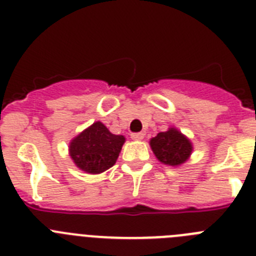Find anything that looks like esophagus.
Returning a JSON list of instances; mask_svg holds the SVG:
<instances>
[{"instance_id": "34e87169", "label": "esophagus", "mask_w": 256, "mask_h": 256, "mask_svg": "<svg viewBox=\"0 0 256 256\" xmlns=\"http://www.w3.org/2000/svg\"><path fill=\"white\" fill-rule=\"evenodd\" d=\"M144 133H132V134H130V138L133 140V141H142V140H144Z\"/></svg>"}]
</instances>
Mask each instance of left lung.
<instances>
[{"label":"left lung","mask_w":256,"mask_h":256,"mask_svg":"<svg viewBox=\"0 0 256 256\" xmlns=\"http://www.w3.org/2000/svg\"><path fill=\"white\" fill-rule=\"evenodd\" d=\"M150 146L156 159L169 166L184 164L194 150L190 138L174 126L168 128L165 132L158 133V136L150 140Z\"/></svg>","instance_id":"1"}]
</instances>
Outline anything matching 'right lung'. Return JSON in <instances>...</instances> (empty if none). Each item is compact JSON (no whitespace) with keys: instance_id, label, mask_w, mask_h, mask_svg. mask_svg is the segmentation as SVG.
I'll list each match as a JSON object with an SVG mask.
<instances>
[{"instance_id":"obj_1","label":"right lung","mask_w":256,"mask_h":256,"mask_svg":"<svg viewBox=\"0 0 256 256\" xmlns=\"http://www.w3.org/2000/svg\"><path fill=\"white\" fill-rule=\"evenodd\" d=\"M124 142V136L112 134L101 122H94L70 141L69 155L80 170L100 174L116 162Z\"/></svg>"}]
</instances>
